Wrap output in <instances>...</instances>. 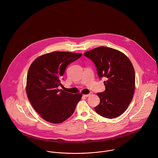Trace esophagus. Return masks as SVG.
Masks as SVG:
<instances>
[{
    "mask_svg": "<svg viewBox=\"0 0 158 158\" xmlns=\"http://www.w3.org/2000/svg\"><path fill=\"white\" fill-rule=\"evenodd\" d=\"M92 94H93L92 93H90L88 94H84L83 96H84V97H85V98H87V97H89V96H91Z\"/></svg>",
    "mask_w": 158,
    "mask_h": 158,
    "instance_id": "1",
    "label": "esophagus"
}]
</instances>
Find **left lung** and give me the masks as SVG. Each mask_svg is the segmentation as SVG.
Instances as JSON below:
<instances>
[{
  "label": "left lung",
  "instance_id": "obj_1",
  "mask_svg": "<svg viewBox=\"0 0 158 158\" xmlns=\"http://www.w3.org/2000/svg\"><path fill=\"white\" fill-rule=\"evenodd\" d=\"M84 55L95 64L99 79L106 80L105 91L97 94L101 101L96 112L109 119L119 116L133 98L135 72L132 63L123 52L107 47L95 48Z\"/></svg>",
  "mask_w": 158,
  "mask_h": 158
}]
</instances>
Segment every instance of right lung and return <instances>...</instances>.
Instances as JSON below:
<instances>
[{"mask_svg":"<svg viewBox=\"0 0 158 158\" xmlns=\"http://www.w3.org/2000/svg\"><path fill=\"white\" fill-rule=\"evenodd\" d=\"M81 56L53 52L37 57L31 65L27 76V95L34 109L46 121L60 123L74 113L82 94L66 93L58 87L63 86L61 81L67 66Z\"/></svg>","mask_w":158,"mask_h":158,"instance_id":"obj_1","label":"right lung"}]
</instances>
